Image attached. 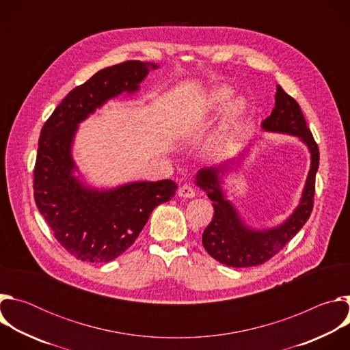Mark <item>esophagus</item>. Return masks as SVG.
<instances>
[{"label": "esophagus", "mask_w": 350, "mask_h": 350, "mask_svg": "<svg viewBox=\"0 0 350 350\" xmlns=\"http://www.w3.org/2000/svg\"><path fill=\"white\" fill-rule=\"evenodd\" d=\"M195 195H196V191L189 184H184L178 188V196L181 198H193Z\"/></svg>", "instance_id": "obj_1"}]
</instances>
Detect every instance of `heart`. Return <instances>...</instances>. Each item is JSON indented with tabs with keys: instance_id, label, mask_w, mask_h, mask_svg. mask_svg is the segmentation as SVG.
Masks as SVG:
<instances>
[{
	"instance_id": "obj_1",
	"label": "heart",
	"mask_w": 350,
	"mask_h": 350,
	"mask_svg": "<svg viewBox=\"0 0 350 350\" xmlns=\"http://www.w3.org/2000/svg\"><path fill=\"white\" fill-rule=\"evenodd\" d=\"M232 91L227 87L219 85L208 91L198 104L196 112L199 119L209 120L219 115L221 111V119L219 124V135H230L241 123L246 113V101L242 96L232 98Z\"/></svg>"
}]
</instances>
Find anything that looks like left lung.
<instances>
[{"label":"left lung","mask_w":350,"mask_h":350,"mask_svg":"<svg viewBox=\"0 0 350 350\" xmlns=\"http://www.w3.org/2000/svg\"><path fill=\"white\" fill-rule=\"evenodd\" d=\"M262 131L293 135L304 142L310 154V169L299 205L282 223L265 228L249 226L237 206L227 199L224 177L237 163V157L198 170L195 184L206 192L215 208L213 220L202 234V243L213 259L230 267H252L267 262L305 226L313 209L316 173L320 161L319 148L301 107L281 85L277 87L275 107L262 123Z\"/></svg>","instance_id":"obj_1"}]
</instances>
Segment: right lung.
<instances>
[{
  "instance_id": "1",
  "label": "right lung",
  "mask_w": 350,
  "mask_h": 350,
  "mask_svg": "<svg viewBox=\"0 0 350 350\" xmlns=\"http://www.w3.org/2000/svg\"><path fill=\"white\" fill-rule=\"evenodd\" d=\"M152 62L127 61L96 72L73 88L45 122L34 167L38 212L76 259L108 263L134 243L152 211L176 195L173 180L130 181L111 188L88 184L73 159L80 123L120 95H133Z\"/></svg>"
}]
</instances>
